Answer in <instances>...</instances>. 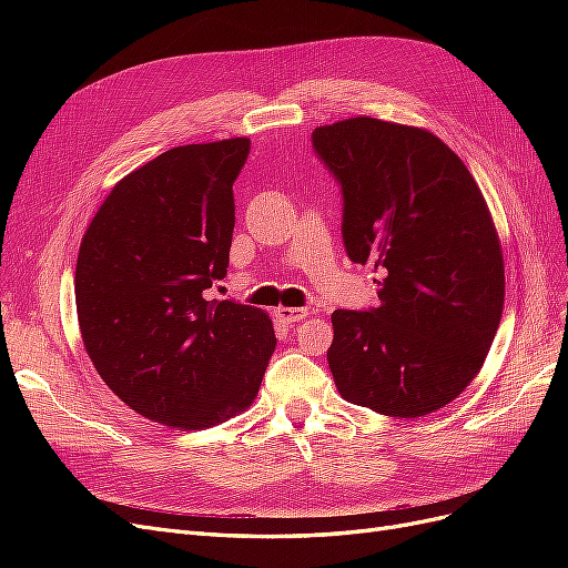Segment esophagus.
Returning <instances> with one entry per match:
<instances>
[{
    "label": "esophagus",
    "instance_id": "esophagus-1",
    "mask_svg": "<svg viewBox=\"0 0 568 568\" xmlns=\"http://www.w3.org/2000/svg\"><path fill=\"white\" fill-rule=\"evenodd\" d=\"M277 317L286 324H294L307 317V307H277Z\"/></svg>",
    "mask_w": 568,
    "mask_h": 568
}]
</instances>
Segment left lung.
<instances>
[{
	"instance_id": "left-lung-1",
	"label": "left lung",
	"mask_w": 568,
	"mask_h": 568,
	"mask_svg": "<svg viewBox=\"0 0 568 568\" xmlns=\"http://www.w3.org/2000/svg\"><path fill=\"white\" fill-rule=\"evenodd\" d=\"M343 194V244L382 272L379 305L334 311L338 393L386 417L453 403L484 367L503 317L505 261L488 203L434 132L346 118L313 132Z\"/></svg>"
}]
</instances>
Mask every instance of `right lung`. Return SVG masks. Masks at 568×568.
Listing matches in <instances>:
<instances>
[{"label":"right lung","instance_id":"obj_1","mask_svg":"<svg viewBox=\"0 0 568 568\" xmlns=\"http://www.w3.org/2000/svg\"><path fill=\"white\" fill-rule=\"evenodd\" d=\"M248 151L234 136L132 170L78 253V322L94 369L136 415L180 432L248 409L277 346L261 307L203 298L227 274L232 184Z\"/></svg>","mask_w":568,"mask_h":568}]
</instances>
